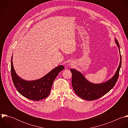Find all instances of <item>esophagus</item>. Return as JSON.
I'll return each instance as SVG.
<instances>
[{
	"mask_svg": "<svg viewBox=\"0 0 128 128\" xmlns=\"http://www.w3.org/2000/svg\"><path fill=\"white\" fill-rule=\"evenodd\" d=\"M70 66H72V62H70Z\"/></svg>",
	"mask_w": 128,
	"mask_h": 128,
	"instance_id": "esophagus-1",
	"label": "esophagus"
}]
</instances>
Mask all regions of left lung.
Segmentation results:
<instances>
[{"label":"left lung","instance_id":"left-lung-1","mask_svg":"<svg viewBox=\"0 0 128 128\" xmlns=\"http://www.w3.org/2000/svg\"><path fill=\"white\" fill-rule=\"evenodd\" d=\"M115 41L118 48H119L120 62L114 75L108 81L101 84H93L87 80L80 72L73 68L70 70L72 74V88L76 94L81 98L89 101L97 99L106 94L115 85L118 78L122 64L119 43L116 39H115Z\"/></svg>","mask_w":128,"mask_h":128}]
</instances>
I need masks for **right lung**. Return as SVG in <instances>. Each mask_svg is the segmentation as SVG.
I'll use <instances>...</instances> for the list:
<instances>
[{
	"label": "right lung",
	"instance_id": "add662e5",
	"mask_svg": "<svg viewBox=\"0 0 128 128\" xmlns=\"http://www.w3.org/2000/svg\"><path fill=\"white\" fill-rule=\"evenodd\" d=\"M64 69V66L60 65L39 79L26 81L16 74L13 66L12 56L11 59V74L14 87L22 95L34 101L44 99L49 95L55 79L59 72Z\"/></svg>",
	"mask_w": 128,
	"mask_h": 128
}]
</instances>
